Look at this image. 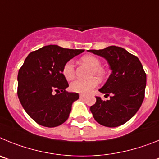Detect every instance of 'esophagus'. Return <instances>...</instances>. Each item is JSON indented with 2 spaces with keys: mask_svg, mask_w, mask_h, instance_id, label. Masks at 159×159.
Instances as JSON below:
<instances>
[{
  "mask_svg": "<svg viewBox=\"0 0 159 159\" xmlns=\"http://www.w3.org/2000/svg\"><path fill=\"white\" fill-rule=\"evenodd\" d=\"M80 99H84V98L86 97V95H84V94H80Z\"/></svg>",
  "mask_w": 159,
  "mask_h": 159,
  "instance_id": "esophagus-1",
  "label": "esophagus"
}]
</instances>
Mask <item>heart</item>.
Masks as SVG:
<instances>
[{
    "label": "heart",
    "instance_id": "obj_1",
    "mask_svg": "<svg viewBox=\"0 0 159 159\" xmlns=\"http://www.w3.org/2000/svg\"><path fill=\"white\" fill-rule=\"evenodd\" d=\"M81 60L92 67V75H96L99 78L102 77V71L100 68L101 63L96 57H93V56H84L81 58ZM62 73L63 75L67 80H72L74 78V76H75V67H74L72 60H69L64 64ZM97 84H98V81L95 78L90 79L88 80H75L70 84V89L72 92L87 94L91 92L92 89H94L97 86Z\"/></svg>",
    "mask_w": 159,
    "mask_h": 159
}]
</instances>
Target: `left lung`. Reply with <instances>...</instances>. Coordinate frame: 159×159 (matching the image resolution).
<instances>
[{"instance_id":"1","label":"left lung","mask_w":159,"mask_h":159,"mask_svg":"<svg viewBox=\"0 0 159 159\" xmlns=\"http://www.w3.org/2000/svg\"><path fill=\"white\" fill-rule=\"evenodd\" d=\"M107 60L111 74L100 89L111 95L103 101L96 97L90 107L94 119L99 124L116 127L130 120L139 111L145 96L147 75L139 58L121 47L109 46L100 50H88Z\"/></svg>"}]
</instances>
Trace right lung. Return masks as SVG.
<instances>
[{"instance_id": "add662e5", "label": "right lung", "mask_w": 159, "mask_h": 159, "mask_svg": "<svg viewBox=\"0 0 159 159\" xmlns=\"http://www.w3.org/2000/svg\"><path fill=\"white\" fill-rule=\"evenodd\" d=\"M84 49L48 45L32 52L18 72L17 95L27 114L38 124L60 126L68 119L79 94L67 92L63 75L64 64Z\"/></svg>"}]
</instances>
